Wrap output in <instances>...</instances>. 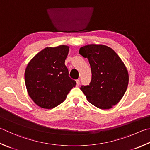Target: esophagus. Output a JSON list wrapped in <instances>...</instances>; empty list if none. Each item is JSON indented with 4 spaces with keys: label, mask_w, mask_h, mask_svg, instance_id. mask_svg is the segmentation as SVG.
Listing matches in <instances>:
<instances>
[{
    "label": "esophagus",
    "mask_w": 150,
    "mask_h": 150,
    "mask_svg": "<svg viewBox=\"0 0 150 150\" xmlns=\"http://www.w3.org/2000/svg\"><path fill=\"white\" fill-rule=\"evenodd\" d=\"M76 82H77V86H79L80 84V81L79 80V79H77V80H76Z\"/></svg>",
    "instance_id": "esophagus-1"
}]
</instances>
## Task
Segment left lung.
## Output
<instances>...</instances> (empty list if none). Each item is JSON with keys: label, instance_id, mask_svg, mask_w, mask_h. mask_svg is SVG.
<instances>
[{"label": "left lung", "instance_id": "obj_1", "mask_svg": "<svg viewBox=\"0 0 150 150\" xmlns=\"http://www.w3.org/2000/svg\"><path fill=\"white\" fill-rule=\"evenodd\" d=\"M88 58L92 79L81 90L87 100L102 110L116 105L124 96L129 84V73L123 62L112 48L103 45H88L79 49Z\"/></svg>", "mask_w": 150, "mask_h": 150}]
</instances>
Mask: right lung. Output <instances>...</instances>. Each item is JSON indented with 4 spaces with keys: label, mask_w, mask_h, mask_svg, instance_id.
<instances>
[{
    "label": "right lung",
    "mask_w": 150,
    "mask_h": 150,
    "mask_svg": "<svg viewBox=\"0 0 150 150\" xmlns=\"http://www.w3.org/2000/svg\"><path fill=\"white\" fill-rule=\"evenodd\" d=\"M69 49L66 45L47 47L37 54L27 66V91L33 101L40 108L52 109L58 106L76 85L65 66Z\"/></svg>",
    "instance_id": "1"
}]
</instances>
